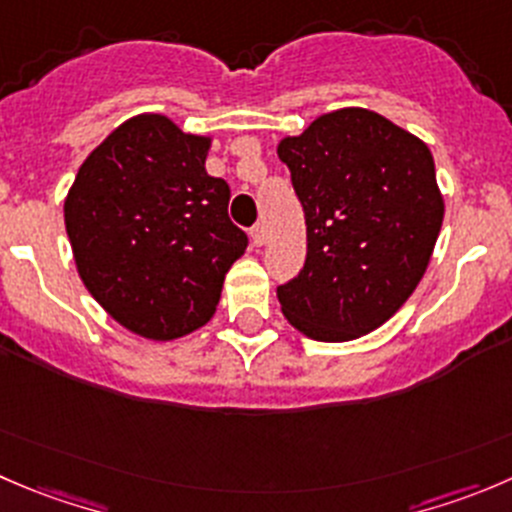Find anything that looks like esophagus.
I'll list each match as a JSON object with an SVG mask.
<instances>
[{"label":"esophagus","instance_id":"1","mask_svg":"<svg viewBox=\"0 0 512 512\" xmlns=\"http://www.w3.org/2000/svg\"><path fill=\"white\" fill-rule=\"evenodd\" d=\"M265 237H267V232H265V227H262V225H255L250 230V240H252V245H255V247L265 245Z\"/></svg>","mask_w":512,"mask_h":512}]
</instances>
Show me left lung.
<instances>
[{"label": "left lung", "mask_w": 512, "mask_h": 512, "mask_svg": "<svg viewBox=\"0 0 512 512\" xmlns=\"http://www.w3.org/2000/svg\"><path fill=\"white\" fill-rule=\"evenodd\" d=\"M305 210L307 257L277 287L287 320L345 342L388 322L428 270L443 197L428 145L362 107L322 114L277 147Z\"/></svg>", "instance_id": "left-lung-1"}]
</instances>
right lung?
<instances>
[{"label":"right lung","mask_w":512,"mask_h":512,"mask_svg":"<svg viewBox=\"0 0 512 512\" xmlns=\"http://www.w3.org/2000/svg\"><path fill=\"white\" fill-rule=\"evenodd\" d=\"M210 140L162 114L127 119L84 160L64 200L74 262L127 330L175 340L205 325L245 252L230 185L205 170Z\"/></svg>","instance_id":"obj_1"}]
</instances>
